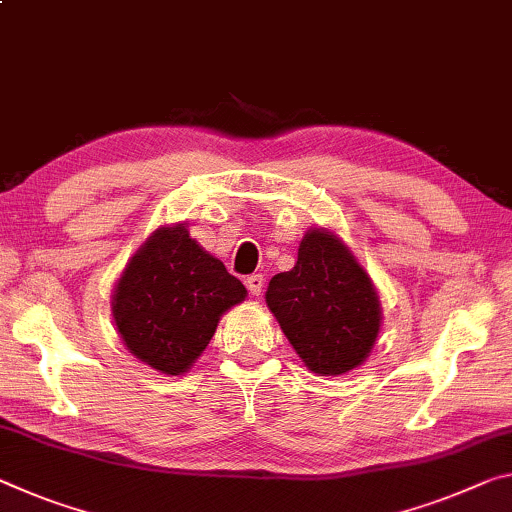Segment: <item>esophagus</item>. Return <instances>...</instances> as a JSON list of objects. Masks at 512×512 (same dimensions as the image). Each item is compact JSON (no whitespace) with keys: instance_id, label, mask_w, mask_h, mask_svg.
Returning a JSON list of instances; mask_svg holds the SVG:
<instances>
[{"instance_id":"34e87169","label":"esophagus","mask_w":512,"mask_h":512,"mask_svg":"<svg viewBox=\"0 0 512 512\" xmlns=\"http://www.w3.org/2000/svg\"><path fill=\"white\" fill-rule=\"evenodd\" d=\"M246 287H248V291L253 296H259L264 291V275H259V273H253V275H248L246 278Z\"/></svg>"}]
</instances>
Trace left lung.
Wrapping results in <instances>:
<instances>
[{"instance_id":"obj_1","label":"left lung","mask_w":512,"mask_h":512,"mask_svg":"<svg viewBox=\"0 0 512 512\" xmlns=\"http://www.w3.org/2000/svg\"><path fill=\"white\" fill-rule=\"evenodd\" d=\"M266 305L305 367L342 376L369 358L380 332V300L369 273L335 232L312 227L291 271L273 275Z\"/></svg>"}]
</instances>
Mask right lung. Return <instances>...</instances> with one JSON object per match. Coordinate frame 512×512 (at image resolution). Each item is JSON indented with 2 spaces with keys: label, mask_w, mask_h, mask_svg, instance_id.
Instances as JSON below:
<instances>
[{
  "label": "right lung",
  "mask_w": 512,
  "mask_h": 512,
  "mask_svg": "<svg viewBox=\"0 0 512 512\" xmlns=\"http://www.w3.org/2000/svg\"><path fill=\"white\" fill-rule=\"evenodd\" d=\"M246 298L221 259L189 237L186 223L159 227L116 282L111 312L129 353L170 376L189 371L218 321Z\"/></svg>",
  "instance_id": "obj_1"
}]
</instances>
